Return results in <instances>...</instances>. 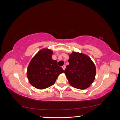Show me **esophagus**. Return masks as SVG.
I'll return each instance as SVG.
<instances>
[{"mask_svg": "<svg viewBox=\"0 0 120 120\" xmlns=\"http://www.w3.org/2000/svg\"><path fill=\"white\" fill-rule=\"evenodd\" d=\"M62 68L63 69V70H64V69H65V68H66V66H65V65H63V66H62Z\"/></svg>", "mask_w": 120, "mask_h": 120, "instance_id": "1", "label": "esophagus"}]
</instances>
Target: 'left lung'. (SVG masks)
<instances>
[{"instance_id": "8db88e82", "label": "left lung", "mask_w": 120, "mask_h": 120, "mask_svg": "<svg viewBox=\"0 0 120 120\" xmlns=\"http://www.w3.org/2000/svg\"><path fill=\"white\" fill-rule=\"evenodd\" d=\"M69 57V64L64 70L69 83L80 90L88 88L95 78L94 64L88 56L79 52H73Z\"/></svg>"}]
</instances>
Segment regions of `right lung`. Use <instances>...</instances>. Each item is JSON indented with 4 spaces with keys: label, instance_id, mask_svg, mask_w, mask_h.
<instances>
[{
    "label": "right lung",
    "instance_id": "1",
    "mask_svg": "<svg viewBox=\"0 0 120 120\" xmlns=\"http://www.w3.org/2000/svg\"><path fill=\"white\" fill-rule=\"evenodd\" d=\"M52 51L44 49L32 58L27 68V77L30 83L39 90L53 85L58 76L64 72L57 60L52 58Z\"/></svg>",
    "mask_w": 120,
    "mask_h": 120
}]
</instances>
